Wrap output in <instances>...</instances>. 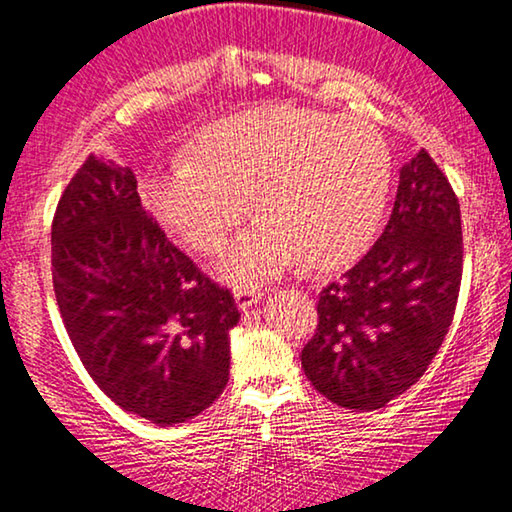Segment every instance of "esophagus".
<instances>
[{
	"label": "esophagus",
	"instance_id": "34e87169",
	"mask_svg": "<svg viewBox=\"0 0 512 512\" xmlns=\"http://www.w3.org/2000/svg\"><path fill=\"white\" fill-rule=\"evenodd\" d=\"M262 297H264V292L248 290V287H239V290L234 292V299H236V306H239V311H248V308H253Z\"/></svg>",
	"mask_w": 512,
	"mask_h": 512
}]
</instances>
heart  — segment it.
<instances>
[{
  "label": "heart",
  "instance_id": "obj_1",
  "mask_svg": "<svg viewBox=\"0 0 512 512\" xmlns=\"http://www.w3.org/2000/svg\"><path fill=\"white\" fill-rule=\"evenodd\" d=\"M390 150L357 118L306 109L243 113L204 134L143 185L150 213L197 253L222 250L248 218L262 222L218 266L234 285L264 283L299 262L327 271L371 246L390 192Z\"/></svg>",
  "mask_w": 512,
  "mask_h": 512
}]
</instances>
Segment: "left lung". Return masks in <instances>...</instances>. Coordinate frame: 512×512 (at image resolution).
Returning <instances> with one entry per match:
<instances>
[{
	"label": "left lung",
	"instance_id": "8db88e82",
	"mask_svg": "<svg viewBox=\"0 0 512 512\" xmlns=\"http://www.w3.org/2000/svg\"><path fill=\"white\" fill-rule=\"evenodd\" d=\"M462 253L459 201L420 150L399 171L385 232L320 292L318 329L301 350L315 390L364 413L415 385L455 315Z\"/></svg>",
	"mask_w": 512,
	"mask_h": 512
}]
</instances>
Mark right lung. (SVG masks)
I'll return each mask as SVG.
<instances>
[{
  "label": "right lung",
  "instance_id": "right-lung-1",
  "mask_svg": "<svg viewBox=\"0 0 512 512\" xmlns=\"http://www.w3.org/2000/svg\"><path fill=\"white\" fill-rule=\"evenodd\" d=\"M53 287L85 371L160 427L211 406L241 313L148 218L129 169L90 155L53 218Z\"/></svg>",
  "mask_w": 512,
  "mask_h": 512
}]
</instances>
